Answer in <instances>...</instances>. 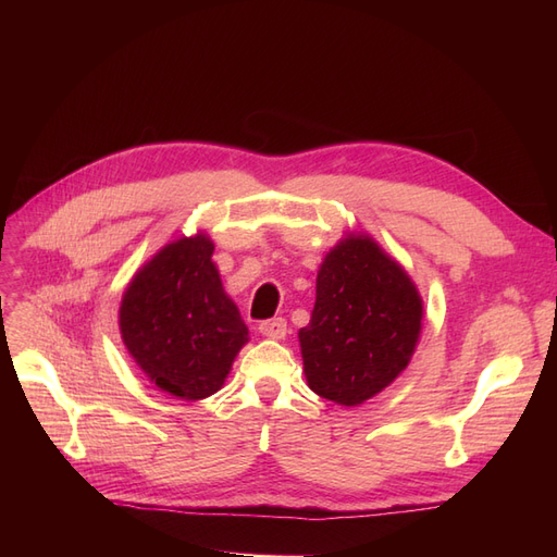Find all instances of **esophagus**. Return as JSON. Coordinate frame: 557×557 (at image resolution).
I'll list each match as a JSON object with an SVG mask.
<instances>
[{"instance_id": "34e87169", "label": "esophagus", "mask_w": 557, "mask_h": 557, "mask_svg": "<svg viewBox=\"0 0 557 557\" xmlns=\"http://www.w3.org/2000/svg\"><path fill=\"white\" fill-rule=\"evenodd\" d=\"M258 330L262 336H267V339H283V336L288 334V323H285L283 318H272L260 323Z\"/></svg>"}]
</instances>
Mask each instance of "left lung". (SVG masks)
<instances>
[{"label":"left lung","instance_id":"1","mask_svg":"<svg viewBox=\"0 0 557 557\" xmlns=\"http://www.w3.org/2000/svg\"><path fill=\"white\" fill-rule=\"evenodd\" d=\"M423 297L376 239L350 232L318 267L315 305L299 330L311 391L342 407L376 397L409 367Z\"/></svg>","mask_w":557,"mask_h":557}]
</instances>
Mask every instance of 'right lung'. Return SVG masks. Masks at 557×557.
Instances as JSON below:
<instances>
[{
    "label": "right lung",
    "mask_w": 557,
    "mask_h": 557,
    "mask_svg": "<svg viewBox=\"0 0 557 557\" xmlns=\"http://www.w3.org/2000/svg\"><path fill=\"white\" fill-rule=\"evenodd\" d=\"M207 232L164 244L132 276L117 327L132 360L162 393L195 401L221 391L248 327L225 293Z\"/></svg>",
    "instance_id": "1"
}]
</instances>
